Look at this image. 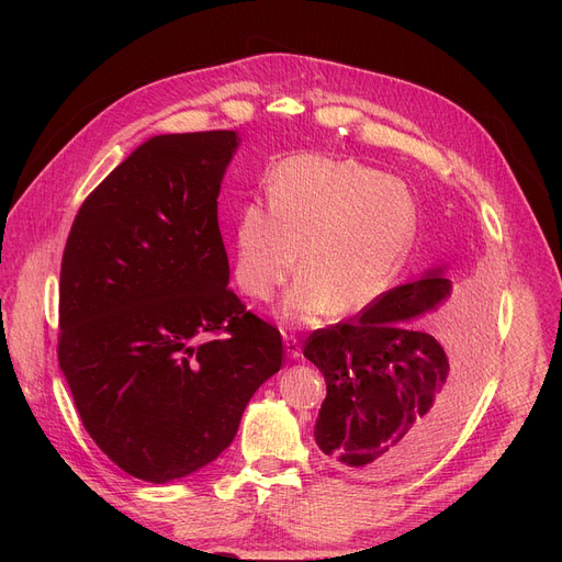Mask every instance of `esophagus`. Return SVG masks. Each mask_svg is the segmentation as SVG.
<instances>
[{
	"label": "esophagus",
	"instance_id": "34e87169",
	"mask_svg": "<svg viewBox=\"0 0 562 562\" xmlns=\"http://www.w3.org/2000/svg\"><path fill=\"white\" fill-rule=\"evenodd\" d=\"M284 346H286V356L289 358H301L303 352H301V341H299V337L296 335H284Z\"/></svg>",
	"mask_w": 562,
	"mask_h": 562
}]
</instances>
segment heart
<instances>
[{
    "instance_id": "b5f03b06",
    "label": "heart",
    "mask_w": 562,
    "mask_h": 562,
    "mask_svg": "<svg viewBox=\"0 0 562 562\" xmlns=\"http://www.w3.org/2000/svg\"><path fill=\"white\" fill-rule=\"evenodd\" d=\"M417 206L396 177L358 161L293 157L276 168L269 204L246 202L234 221V280L271 301L296 271L280 316L316 323L333 310L356 314L385 293L409 252Z\"/></svg>"
}]
</instances>
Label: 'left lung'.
Returning a JSON list of instances; mask_svg holds the SVG:
<instances>
[{"instance_id":"obj_1","label":"left lung","mask_w":562,"mask_h":562,"mask_svg":"<svg viewBox=\"0 0 562 562\" xmlns=\"http://www.w3.org/2000/svg\"><path fill=\"white\" fill-rule=\"evenodd\" d=\"M449 296L451 280L435 269L307 337L305 358L328 385L314 439L346 474L403 476L456 432L485 364V321L447 326L439 337L409 326Z\"/></svg>"}]
</instances>
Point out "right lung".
I'll list each match as a JSON object with an SVG mask.
<instances>
[{
  "label": "right lung",
  "instance_id": "add662e5",
  "mask_svg": "<svg viewBox=\"0 0 562 562\" xmlns=\"http://www.w3.org/2000/svg\"><path fill=\"white\" fill-rule=\"evenodd\" d=\"M239 136L161 134L83 200L58 286V364L83 428L130 476L216 460L282 367V337L232 289L218 193Z\"/></svg>",
  "mask_w": 562,
  "mask_h": 562
}]
</instances>
